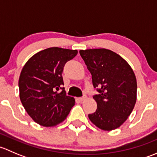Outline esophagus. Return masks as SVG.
<instances>
[{"label": "esophagus", "mask_w": 157, "mask_h": 157, "mask_svg": "<svg viewBox=\"0 0 157 157\" xmlns=\"http://www.w3.org/2000/svg\"><path fill=\"white\" fill-rule=\"evenodd\" d=\"M86 96H82V97L79 98V100H80V102H83V101L86 100Z\"/></svg>", "instance_id": "obj_1"}]
</instances>
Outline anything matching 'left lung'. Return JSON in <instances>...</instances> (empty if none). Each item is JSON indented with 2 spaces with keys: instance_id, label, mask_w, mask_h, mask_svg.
I'll list each match as a JSON object with an SVG mask.
<instances>
[{
  "instance_id": "left-lung-1",
  "label": "left lung",
  "mask_w": 157,
  "mask_h": 157,
  "mask_svg": "<svg viewBox=\"0 0 157 157\" xmlns=\"http://www.w3.org/2000/svg\"><path fill=\"white\" fill-rule=\"evenodd\" d=\"M98 94L97 109L88 117L103 131L119 128L131 115L137 100V80L131 66L119 55L105 48L80 50Z\"/></svg>"
}]
</instances>
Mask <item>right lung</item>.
<instances>
[{"label":"right lung","instance_id":"1","mask_svg":"<svg viewBox=\"0 0 157 157\" xmlns=\"http://www.w3.org/2000/svg\"><path fill=\"white\" fill-rule=\"evenodd\" d=\"M77 55V50L48 48L35 54L22 69L20 101L28 115L40 125L60 124L74 106L75 99L66 96L61 74L64 64Z\"/></svg>","mask_w":157,"mask_h":157}]
</instances>
